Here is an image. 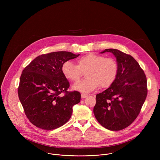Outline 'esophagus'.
<instances>
[{"mask_svg":"<svg viewBox=\"0 0 160 160\" xmlns=\"http://www.w3.org/2000/svg\"><path fill=\"white\" fill-rule=\"evenodd\" d=\"M88 96V95L87 94H85V93H82L81 94V97H82V98H87Z\"/></svg>","mask_w":160,"mask_h":160,"instance_id":"1","label":"esophagus"}]
</instances>
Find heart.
<instances>
[{
    "label": "heart",
    "instance_id": "b5f03b06",
    "mask_svg": "<svg viewBox=\"0 0 160 160\" xmlns=\"http://www.w3.org/2000/svg\"><path fill=\"white\" fill-rule=\"evenodd\" d=\"M64 77L72 82H78L86 72L87 78L73 85L74 90L90 92L101 86L102 88L111 87L115 82L118 64L112 58L89 53L77 60V65L71 61L65 62L62 66Z\"/></svg>",
    "mask_w": 160,
    "mask_h": 160
}]
</instances>
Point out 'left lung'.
<instances>
[{
  "label": "left lung",
  "mask_w": 160,
  "mask_h": 160,
  "mask_svg": "<svg viewBox=\"0 0 160 160\" xmlns=\"http://www.w3.org/2000/svg\"><path fill=\"white\" fill-rule=\"evenodd\" d=\"M117 58L118 73L113 84L96 95L94 114L98 122L110 130L128 127L138 117L148 94L147 78L132 56L108 49Z\"/></svg>",
  "instance_id": "8db88e82"
}]
</instances>
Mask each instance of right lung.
<instances>
[{"label":"right lung","mask_w":160,"mask_h":160,"mask_svg":"<svg viewBox=\"0 0 160 160\" xmlns=\"http://www.w3.org/2000/svg\"><path fill=\"white\" fill-rule=\"evenodd\" d=\"M79 55L66 51L42 54L22 70L18 97L27 117L37 127L53 130L71 118L73 106L80 102L81 95L78 91H67L70 83L62 66Z\"/></svg>","instance_id":"right-lung-1"}]
</instances>
